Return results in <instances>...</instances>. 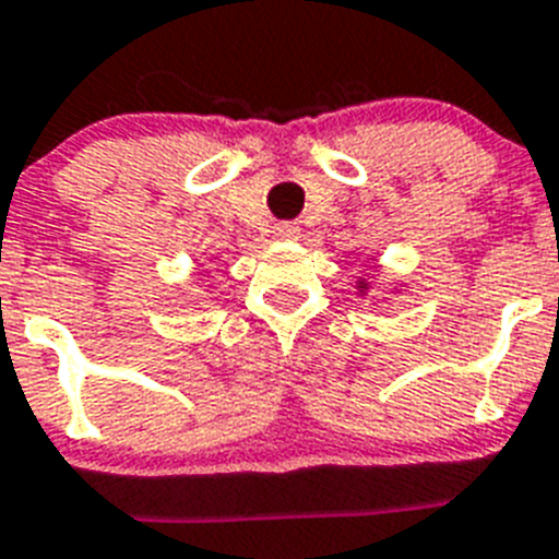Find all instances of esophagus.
Listing matches in <instances>:
<instances>
[{
  "instance_id": "esophagus-1",
  "label": "esophagus",
  "mask_w": 559,
  "mask_h": 559,
  "mask_svg": "<svg viewBox=\"0 0 559 559\" xmlns=\"http://www.w3.org/2000/svg\"><path fill=\"white\" fill-rule=\"evenodd\" d=\"M275 236H278V239H298V233H300V227L295 225V222H281V225H275Z\"/></svg>"
}]
</instances>
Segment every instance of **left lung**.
Here are the masks:
<instances>
[{"instance_id": "obj_1", "label": "left lung", "mask_w": 559, "mask_h": 559, "mask_svg": "<svg viewBox=\"0 0 559 559\" xmlns=\"http://www.w3.org/2000/svg\"><path fill=\"white\" fill-rule=\"evenodd\" d=\"M357 289H360V295H366L368 293V281L366 278L357 281Z\"/></svg>"}]
</instances>
